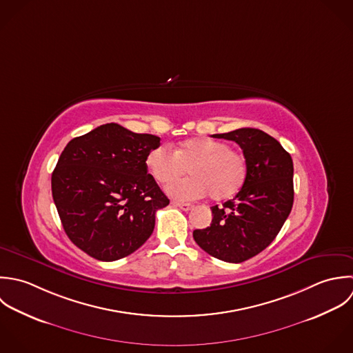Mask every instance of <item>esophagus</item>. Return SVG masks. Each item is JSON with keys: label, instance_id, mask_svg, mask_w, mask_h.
<instances>
[{"label": "esophagus", "instance_id": "1", "mask_svg": "<svg viewBox=\"0 0 353 353\" xmlns=\"http://www.w3.org/2000/svg\"><path fill=\"white\" fill-rule=\"evenodd\" d=\"M172 205H175V207H178V208H181V210H183V211H190V210L193 208L192 204H189V203H182V201H172Z\"/></svg>", "mask_w": 353, "mask_h": 353}]
</instances>
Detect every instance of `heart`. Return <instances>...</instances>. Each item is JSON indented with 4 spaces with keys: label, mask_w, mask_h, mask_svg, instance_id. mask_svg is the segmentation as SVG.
<instances>
[{
    "label": "heart",
    "mask_w": 353,
    "mask_h": 353,
    "mask_svg": "<svg viewBox=\"0 0 353 353\" xmlns=\"http://www.w3.org/2000/svg\"><path fill=\"white\" fill-rule=\"evenodd\" d=\"M146 167L161 185H168L167 193L181 200H197L210 193L214 200L235 196L248 178V160L243 153L232 149L230 143L215 138H192L182 142L174 152L159 145L146 156Z\"/></svg>",
    "instance_id": "b5f03b06"
}]
</instances>
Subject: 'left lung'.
Listing matches in <instances>:
<instances>
[{"mask_svg": "<svg viewBox=\"0 0 353 353\" xmlns=\"http://www.w3.org/2000/svg\"><path fill=\"white\" fill-rule=\"evenodd\" d=\"M212 137L241 146L248 160V178L233 200L211 208V226L194 230L193 238L208 254L242 263L274 241L292 211L293 160L275 138L257 128Z\"/></svg>", "mask_w": 353, "mask_h": 353, "instance_id": "left-lung-1", "label": "left lung"}]
</instances>
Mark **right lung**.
I'll use <instances>...</instances> for the list:
<instances>
[{
    "label": "right lung",
    "mask_w": 353,
    "mask_h": 353,
    "mask_svg": "<svg viewBox=\"0 0 353 353\" xmlns=\"http://www.w3.org/2000/svg\"><path fill=\"white\" fill-rule=\"evenodd\" d=\"M159 145V137L117 123L67 143L52 174V194L65 234L81 250L114 261L152 235L156 211L170 204L146 167Z\"/></svg>",
    "instance_id": "obj_1"
}]
</instances>
